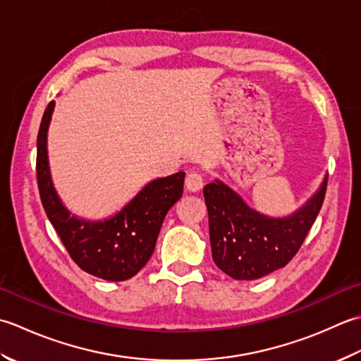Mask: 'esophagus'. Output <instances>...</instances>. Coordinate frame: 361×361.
<instances>
[{
	"instance_id": "obj_1",
	"label": "esophagus",
	"mask_w": 361,
	"mask_h": 361,
	"mask_svg": "<svg viewBox=\"0 0 361 361\" xmlns=\"http://www.w3.org/2000/svg\"><path fill=\"white\" fill-rule=\"evenodd\" d=\"M204 185V180L201 178V174L197 173H190L187 174L185 178V188L187 191H191V193H196V191H200Z\"/></svg>"
}]
</instances>
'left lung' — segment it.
Listing matches in <instances>:
<instances>
[{"instance_id":"8db88e82","label":"left lung","mask_w":361,"mask_h":361,"mask_svg":"<svg viewBox=\"0 0 361 361\" xmlns=\"http://www.w3.org/2000/svg\"><path fill=\"white\" fill-rule=\"evenodd\" d=\"M327 176L302 207L285 218L251 209L224 182L204 187L209 210L212 257L216 267L237 281H255L288 263L307 237L322 207Z\"/></svg>"}]
</instances>
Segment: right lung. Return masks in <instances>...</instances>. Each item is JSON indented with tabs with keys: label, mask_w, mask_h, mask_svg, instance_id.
<instances>
[{
	"label": "right lung",
	"mask_w": 361,
	"mask_h": 361,
	"mask_svg": "<svg viewBox=\"0 0 361 361\" xmlns=\"http://www.w3.org/2000/svg\"><path fill=\"white\" fill-rule=\"evenodd\" d=\"M51 101L37 135V183L47 216L78 267L94 277L121 282L142 269L156 247L168 210L180 200L185 173L151 180L114 216L101 221L71 215L51 180L47 137L53 116Z\"/></svg>",
	"instance_id": "right-lung-1"
}]
</instances>
